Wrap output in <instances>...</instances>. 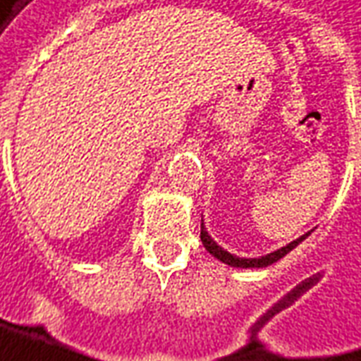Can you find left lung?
<instances>
[{"mask_svg": "<svg viewBox=\"0 0 361 361\" xmlns=\"http://www.w3.org/2000/svg\"><path fill=\"white\" fill-rule=\"evenodd\" d=\"M309 233L301 235L299 239H295V241H291L290 245H286V247H282V249L274 250V252H270V255H267V257H260V258H239V257H233V255H229L227 250H224L219 245H217L212 237H209L206 231H204V227H202L200 231V239L202 243H204V247H206V250H208L209 255H214V257L217 258V260H221V262H226V264H229V267H235V268H264V267H270L272 262H276V260H280L282 257H286L288 252H290L291 249H295L299 243L303 241L305 237H307Z\"/></svg>", "mask_w": 361, "mask_h": 361, "instance_id": "left-lung-1", "label": "left lung"}]
</instances>
